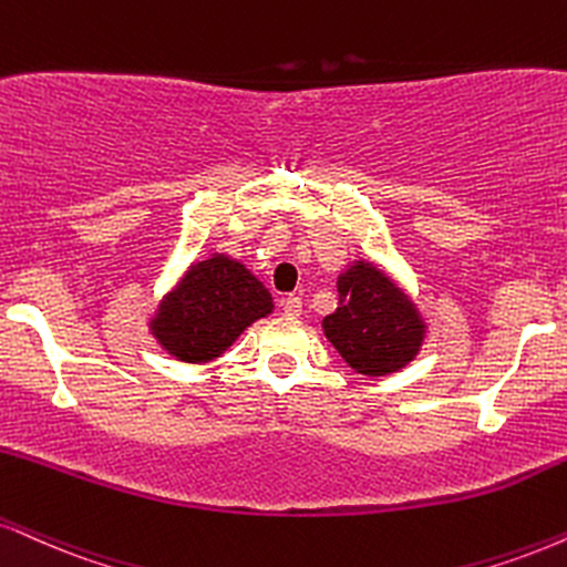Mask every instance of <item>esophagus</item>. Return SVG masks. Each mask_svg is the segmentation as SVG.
<instances>
[{
    "mask_svg": "<svg viewBox=\"0 0 567 567\" xmlns=\"http://www.w3.org/2000/svg\"><path fill=\"white\" fill-rule=\"evenodd\" d=\"M281 310L286 318H299L302 316V299H299L297 295H289L281 299Z\"/></svg>",
    "mask_w": 567,
    "mask_h": 567,
    "instance_id": "esophagus-1",
    "label": "esophagus"
}]
</instances>
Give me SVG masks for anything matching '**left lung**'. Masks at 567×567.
Masks as SVG:
<instances>
[{
    "label": "left lung",
    "instance_id": "left-lung-1",
    "mask_svg": "<svg viewBox=\"0 0 567 567\" xmlns=\"http://www.w3.org/2000/svg\"><path fill=\"white\" fill-rule=\"evenodd\" d=\"M339 307L323 318L326 339L362 375H389L415 358L423 320L415 305L370 262L339 276Z\"/></svg>",
    "mask_w": 567,
    "mask_h": 567
}]
</instances>
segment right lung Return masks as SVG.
I'll use <instances>...</instances> for the list:
<instances>
[{
	"label": "right lung",
	"instance_id": "right-lung-1",
	"mask_svg": "<svg viewBox=\"0 0 567 567\" xmlns=\"http://www.w3.org/2000/svg\"><path fill=\"white\" fill-rule=\"evenodd\" d=\"M268 312H272L270 291L241 262L213 255L186 270L150 328L173 358L209 362Z\"/></svg>",
	"mask_w": 567,
	"mask_h": 567
}]
</instances>
